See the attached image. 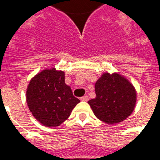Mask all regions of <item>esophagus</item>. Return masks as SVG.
<instances>
[{"instance_id": "obj_1", "label": "esophagus", "mask_w": 160, "mask_h": 160, "mask_svg": "<svg viewBox=\"0 0 160 160\" xmlns=\"http://www.w3.org/2000/svg\"><path fill=\"white\" fill-rule=\"evenodd\" d=\"M80 100L84 101V102H87V101H88V97L87 96V95L81 97V98H80Z\"/></svg>"}]
</instances>
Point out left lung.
<instances>
[{
	"label": "left lung",
	"mask_w": 160,
	"mask_h": 160,
	"mask_svg": "<svg viewBox=\"0 0 160 160\" xmlns=\"http://www.w3.org/2000/svg\"><path fill=\"white\" fill-rule=\"evenodd\" d=\"M95 93L88 103L95 116L106 123L125 120L136 107V88L118 72H104L95 83Z\"/></svg>",
	"instance_id": "left-lung-1"
}]
</instances>
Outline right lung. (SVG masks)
<instances>
[{
  "label": "right lung",
  "instance_id": "add662e5",
  "mask_svg": "<svg viewBox=\"0 0 160 160\" xmlns=\"http://www.w3.org/2000/svg\"><path fill=\"white\" fill-rule=\"evenodd\" d=\"M28 107L39 123L53 128L69 118L80 101L65 83V72L45 68L31 79L26 92Z\"/></svg>",
  "mask_w": 160,
  "mask_h": 160
}]
</instances>
